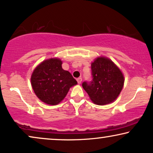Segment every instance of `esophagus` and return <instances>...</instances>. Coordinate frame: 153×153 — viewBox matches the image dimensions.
I'll list each match as a JSON object with an SVG mask.
<instances>
[{
	"label": "esophagus",
	"mask_w": 153,
	"mask_h": 153,
	"mask_svg": "<svg viewBox=\"0 0 153 153\" xmlns=\"http://www.w3.org/2000/svg\"><path fill=\"white\" fill-rule=\"evenodd\" d=\"M76 81H77V82H78V84H80L81 83V81H82V79H81V77H79V78L76 79Z\"/></svg>",
	"instance_id": "34e87169"
}]
</instances>
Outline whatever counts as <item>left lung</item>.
<instances>
[{
    "instance_id": "1",
    "label": "left lung",
    "mask_w": 153,
    "mask_h": 153,
    "mask_svg": "<svg viewBox=\"0 0 153 153\" xmlns=\"http://www.w3.org/2000/svg\"><path fill=\"white\" fill-rule=\"evenodd\" d=\"M91 70L93 81L82 84L91 100L99 105L115 101L124 84V74L117 65L108 57L100 56L91 62Z\"/></svg>"
}]
</instances>
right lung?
Listing matches in <instances>:
<instances>
[{
  "mask_svg": "<svg viewBox=\"0 0 153 153\" xmlns=\"http://www.w3.org/2000/svg\"><path fill=\"white\" fill-rule=\"evenodd\" d=\"M57 57L44 59L33 69L31 84L36 96L43 102L55 105L62 102L71 87L77 84L68 71L62 67Z\"/></svg>",
  "mask_w": 153,
  "mask_h": 153,
  "instance_id": "obj_1",
  "label": "right lung"
}]
</instances>
